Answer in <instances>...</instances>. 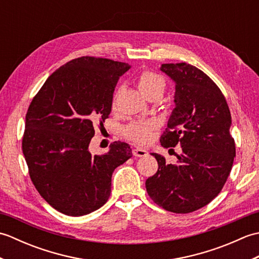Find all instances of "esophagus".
<instances>
[{
    "label": "esophagus",
    "instance_id": "obj_1",
    "mask_svg": "<svg viewBox=\"0 0 259 259\" xmlns=\"http://www.w3.org/2000/svg\"><path fill=\"white\" fill-rule=\"evenodd\" d=\"M133 155L135 157H146L148 155V151L145 149H141V148H135L133 150Z\"/></svg>",
    "mask_w": 259,
    "mask_h": 259
}]
</instances>
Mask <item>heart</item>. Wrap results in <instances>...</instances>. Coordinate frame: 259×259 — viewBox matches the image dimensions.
Returning <instances> with one entry per match:
<instances>
[{"instance_id": "heart-1", "label": "heart", "mask_w": 259, "mask_h": 259, "mask_svg": "<svg viewBox=\"0 0 259 259\" xmlns=\"http://www.w3.org/2000/svg\"><path fill=\"white\" fill-rule=\"evenodd\" d=\"M138 87L148 98L162 96L166 89V80L162 75L158 74L153 71L145 70L138 76ZM119 96V91L114 93L112 104L115 106V101ZM158 128V122L156 120L146 121H134L129 125L125 126L123 134L126 139L136 142V144H147L151 139L152 133Z\"/></svg>"}]
</instances>
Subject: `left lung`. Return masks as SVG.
Here are the masks:
<instances>
[{
	"label": "left lung",
	"mask_w": 259,
	"mask_h": 259,
	"mask_svg": "<svg viewBox=\"0 0 259 259\" xmlns=\"http://www.w3.org/2000/svg\"><path fill=\"white\" fill-rule=\"evenodd\" d=\"M160 70L176 83V108L160 142L183 152L176 164L152 153L158 170L146 189L159 207L188 213L208 205L227 181L236 156L232 115L221 89L201 70L185 62L164 63Z\"/></svg>",
	"instance_id": "left-lung-1"
}]
</instances>
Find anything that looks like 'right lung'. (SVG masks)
Listing matches in <instances>:
<instances>
[{
    "label": "right lung",
    "instance_id": "right-lung-1",
    "mask_svg": "<svg viewBox=\"0 0 259 259\" xmlns=\"http://www.w3.org/2000/svg\"><path fill=\"white\" fill-rule=\"evenodd\" d=\"M129 69L110 59L76 58L54 71L32 99L22 150L33 185L60 212L78 217L102 207L113 170L133 157L121 141L101 156L89 151L95 123L109 118L114 88Z\"/></svg>",
    "mask_w": 259,
    "mask_h": 259
}]
</instances>
